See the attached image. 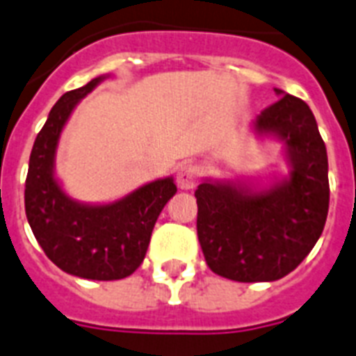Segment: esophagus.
<instances>
[{"label":"esophagus","mask_w":356,"mask_h":356,"mask_svg":"<svg viewBox=\"0 0 356 356\" xmlns=\"http://www.w3.org/2000/svg\"><path fill=\"white\" fill-rule=\"evenodd\" d=\"M177 184L184 190L194 188L197 184V168L192 164H181L177 170Z\"/></svg>","instance_id":"esophagus-1"}]
</instances>
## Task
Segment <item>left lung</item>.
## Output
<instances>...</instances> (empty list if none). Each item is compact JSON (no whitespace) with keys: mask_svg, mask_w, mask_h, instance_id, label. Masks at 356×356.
Here are the masks:
<instances>
[{"mask_svg":"<svg viewBox=\"0 0 356 356\" xmlns=\"http://www.w3.org/2000/svg\"><path fill=\"white\" fill-rule=\"evenodd\" d=\"M257 118L259 133L284 140L292 164L286 181L251 192L203 183L197 238L209 268L238 282L277 281L296 270L318 242L329 212L327 149L309 105L284 94Z\"/></svg>","mask_w":356,"mask_h":356,"instance_id":"8db88e82","label":"left lung"}]
</instances>
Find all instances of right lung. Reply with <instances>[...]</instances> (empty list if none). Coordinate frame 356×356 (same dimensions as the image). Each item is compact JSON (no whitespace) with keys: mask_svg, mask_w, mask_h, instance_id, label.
<instances>
[{"mask_svg":"<svg viewBox=\"0 0 356 356\" xmlns=\"http://www.w3.org/2000/svg\"><path fill=\"white\" fill-rule=\"evenodd\" d=\"M103 77L66 92L36 134L25 179V214L47 259L70 275L116 281L131 275L145 257L155 222L177 192L173 179H159L111 205H81L53 177L58 136L74 107Z\"/></svg>","mask_w":356,"mask_h":356,"instance_id":"1","label":"right lung"}]
</instances>
